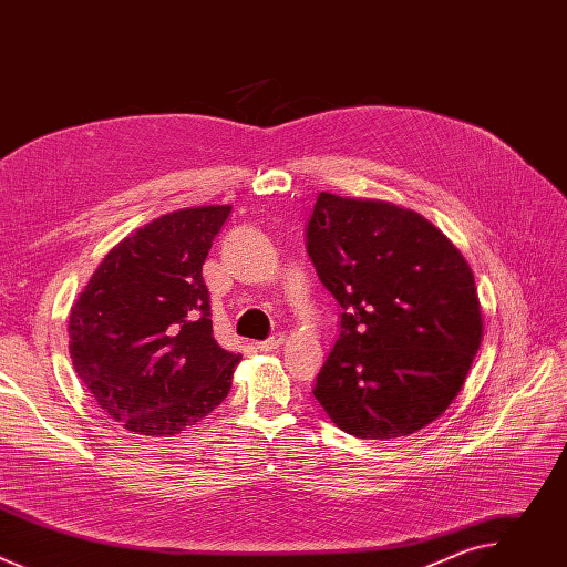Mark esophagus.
I'll use <instances>...</instances> for the list:
<instances>
[{
	"mask_svg": "<svg viewBox=\"0 0 567 567\" xmlns=\"http://www.w3.org/2000/svg\"><path fill=\"white\" fill-rule=\"evenodd\" d=\"M282 343H285V334H282V332H276V334H271L267 341H260V343H258V350H262V352H274V350H278Z\"/></svg>",
	"mask_w": 567,
	"mask_h": 567,
	"instance_id": "obj_1",
	"label": "esophagus"
}]
</instances>
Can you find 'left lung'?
Returning a JSON list of instances; mask_svg holds the SVG:
<instances>
[{"mask_svg":"<svg viewBox=\"0 0 567 567\" xmlns=\"http://www.w3.org/2000/svg\"><path fill=\"white\" fill-rule=\"evenodd\" d=\"M307 254L341 305V332L313 396L361 440L411 435L464 385L482 339L473 274L422 215L320 193Z\"/></svg>","mask_w":567,"mask_h":567,"instance_id":"8db88e82","label":"left lung"}]
</instances>
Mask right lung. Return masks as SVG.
<instances>
[{"mask_svg":"<svg viewBox=\"0 0 567 567\" xmlns=\"http://www.w3.org/2000/svg\"><path fill=\"white\" fill-rule=\"evenodd\" d=\"M230 206L158 217L116 245L69 316L75 374L136 435L168 437L215 411L241 354L217 346L202 265Z\"/></svg>","mask_w":567,"mask_h":567,"instance_id":"1","label":"right lung"}]
</instances>
